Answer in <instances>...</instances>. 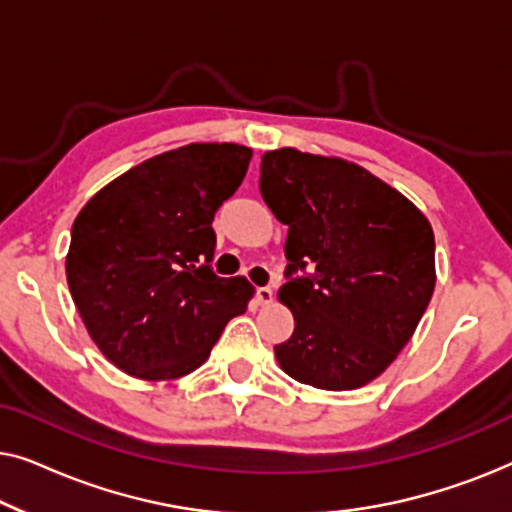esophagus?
Here are the masks:
<instances>
[{
  "instance_id": "esophagus-1",
  "label": "esophagus",
  "mask_w": 512,
  "mask_h": 512,
  "mask_svg": "<svg viewBox=\"0 0 512 512\" xmlns=\"http://www.w3.org/2000/svg\"><path fill=\"white\" fill-rule=\"evenodd\" d=\"M254 298L258 305H270L272 298H275V293H272V289H268V286H258Z\"/></svg>"
}]
</instances>
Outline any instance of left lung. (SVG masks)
<instances>
[{
	"label": "left lung",
	"instance_id": "obj_1",
	"mask_svg": "<svg viewBox=\"0 0 512 512\" xmlns=\"http://www.w3.org/2000/svg\"><path fill=\"white\" fill-rule=\"evenodd\" d=\"M258 186L289 226V282L277 296L296 326L275 347L279 366L326 391L373 382L408 345L433 296L429 219L361 165L298 149L263 153ZM305 267L310 276L292 277Z\"/></svg>",
	"mask_w": 512,
	"mask_h": 512
}]
</instances>
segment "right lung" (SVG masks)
<instances>
[{"label": "right lung", "instance_id": "obj_1", "mask_svg": "<svg viewBox=\"0 0 512 512\" xmlns=\"http://www.w3.org/2000/svg\"><path fill=\"white\" fill-rule=\"evenodd\" d=\"M251 149L188 144L97 191L72 226L67 284L100 352L139 380H177L207 361L254 286L216 277V209L242 184Z\"/></svg>", "mask_w": 512, "mask_h": 512}]
</instances>
